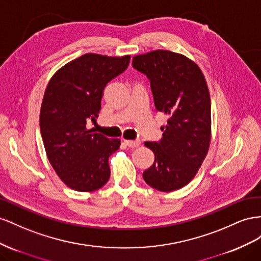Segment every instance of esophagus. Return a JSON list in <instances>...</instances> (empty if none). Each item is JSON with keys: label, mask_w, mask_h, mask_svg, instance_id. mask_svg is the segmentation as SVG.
Listing matches in <instances>:
<instances>
[{"label": "esophagus", "mask_w": 261, "mask_h": 261, "mask_svg": "<svg viewBox=\"0 0 261 261\" xmlns=\"http://www.w3.org/2000/svg\"><path fill=\"white\" fill-rule=\"evenodd\" d=\"M124 144L129 147H138L141 142L140 140H124Z\"/></svg>", "instance_id": "obj_1"}]
</instances>
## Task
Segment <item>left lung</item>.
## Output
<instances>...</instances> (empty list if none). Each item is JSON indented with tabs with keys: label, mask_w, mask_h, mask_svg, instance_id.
Instances as JSON below:
<instances>
[{
	"label": "left lung",
	"mask_w": 261,
	"mask_h": 261,
	"mask_svg": "<svg viewBox=\"0 0 261 261\" xmlns=\"http://www.w3.org/2000/svg\"><path fill=\"white\" fill-rule=\"evenodd\" d=\"M132 66L148 79L156 111L168 116L158 142L146 141L155 155L143 178L168 192L187 185L202 164L211 139V99L199 66L181 55L156 50L133 58Z\"/></svg>",
	"instance_id": "1"
}]
</instances>
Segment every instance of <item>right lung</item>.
Segmentation results:
<instances>
[{"label": "right lung", "mask_w": 261, "mask_h": 261, "mask_svg": "<svg viewBox=\"0 0 261 261\" xmlns=\"http://www.w3.org/2000/svg\"><path fill=\"white\" fill-rule=\"evenodd\" d=\"M129 63L130 56L86 54L59 70L46 88L40 109L42 142L56 173L73 190H97L109 179L108 159L120 140L88 130L86 124L98 117L103 88Z\"/></svg>", "instance_id": "add662e5"}]
</instances>
